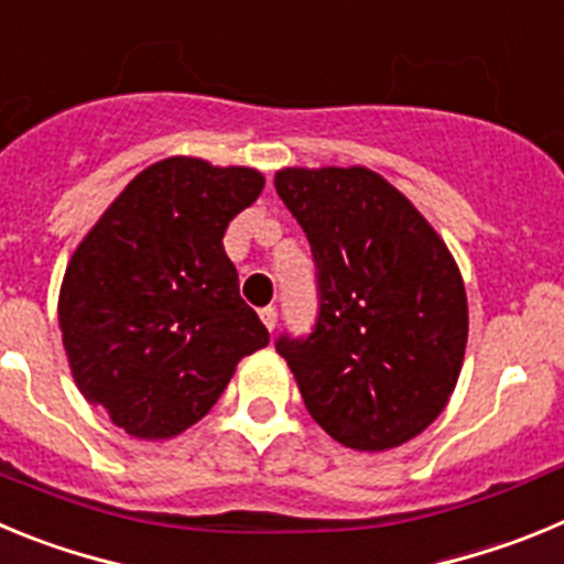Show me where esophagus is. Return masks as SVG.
<instances>
[{"label":"esophagus","mask_w":564,"mask_h":564,"mask_svg":"<svg viewBox=\"0 0 564 564\" xmlns=\"http://www.w3.org/2000/svg\"><path fill=\"white\" fill-rule=\"evenodd\" d=\"M261 319H263V326L270 328V332H275V326H278V308L275 306H263L261 308Z\"/></svg>","instance_id":"34e87169"}]
</instances>
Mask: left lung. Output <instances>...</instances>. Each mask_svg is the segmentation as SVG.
Segmentation results:
<instances>
[{"mask_svg":"<svg viewBox=\"0 0 564 564\" xmlns=\"http://www.w3.org/2000/svg\"><path fill=\"white\" fill-rule=\"evenodd\" d=\"M275 191L317 270L308 337L281 334L303 404L334 441L379 453L427 430L466 351V292L438 232L368 169H283Z\"/></svg>","mask_w":564,"mask_h":564,"instance_id":"obj_1","label":"left lung"}]
</instances>
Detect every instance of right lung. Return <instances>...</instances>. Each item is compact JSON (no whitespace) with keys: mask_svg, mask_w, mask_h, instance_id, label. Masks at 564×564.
Returning <instances> with one entry per match:
<instances>
[{"mask_svg":"<svg viewBox=\"0 0 564 564\" xmlns=\"http://www.w3.org/2000/svg\"><path fill=\"white\" fill-rule=\"evenodd\" d=\"M261 191L256 169L169 156L137 174L73 252L58 297L64 351L86 402L134 438L196 424L236 365L270 343L221 245Z\"/></svg>","mask_w":564,"mask_h":564,"instance_id":"obj_1","label":"right lung"}]
</instances>
